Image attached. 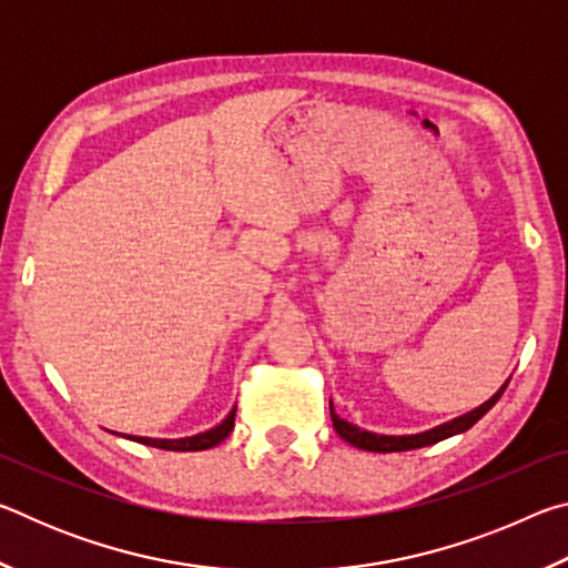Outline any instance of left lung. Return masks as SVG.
<instances>
[{
	"instance_id": "left-lung-1",
	"label": "left lung",
	"mask_w": 568,
	"mask_h": 568,
	"mask_svg": "<svg viewBox=\"0 0 568 568\" xmlns=\"http://www.w3.org/2000/svg\"><path fill=\"white\" fill-rule=\"evenodd\" d=\"M508 381L504 383L501 388H498L491 398L486 403H480L478 408L464 413V416H458L448 423H440L436 428H428V430H420V434H410V436H386V434H373V430H365L358 428L355 423L343 420L338 413L333 408V400H331V418H333V428L335 434H338L345 444H351L355 448H363V450H376V454H390V450H410V448H420V446H430V444H438V440L450 438L456 434H464L478 418H484L488 410L494 408V403L501 398V393L506 390Z\"/></svg>"
}]
</instances>
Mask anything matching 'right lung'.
Wrapping results in <instances>:
<instances>
[{
  "instance_id": "add662e5",
  "label": "right lung",
  "mask_w": 568,
  "mask_h": 568,
  "mask_svg": "<svg viewBox=\"0 0 568 568\" xmlns=\"http://www.w3.org/2000/svg\"><path fill=\"white\" fill-rule=\"evenodd\" d=\"M235 410L237 406H233V410H230L227 416L210 430H203V434H195V436H185V438H148V436H128V434H118V436L138 440V444H145V446H155L162 450H205L223 444V440L230 436V430L235 426Z\"/></svg>"
}]
</instances>
